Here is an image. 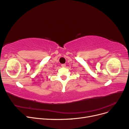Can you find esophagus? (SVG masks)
Here are the masks:
<instances>
[{
    "mask_svg": "<svg viewBox=\"0 0 129 129\" xmlns=\"http://www.w3.org/2000/svg\"><path fill=\"white\" fill-rule=\"evenodd\" d=\"M61 66H62V67H65V66H66V64H61Z\"/></svg>",
    "mask_w": 129,
    "mask_h": 129,
    "instance_id": "esophagus-1",
    "label": "esophagus"
}]
</instances>
